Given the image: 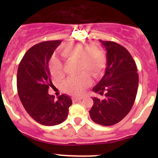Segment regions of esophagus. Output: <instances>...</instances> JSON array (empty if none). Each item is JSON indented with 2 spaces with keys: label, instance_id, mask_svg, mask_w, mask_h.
<instances>
[{
  "label": "esophagus",
  "instance_id": "obj_1",
  "mask_svg": "<svg viewBox=\"0 0 158 158\" xmlns=\"http://www.w3.org/2000/svg\"><path fill=\"white\" fill-rule=\"evenodd\" d=\"M81 99H82V97H73L72 100H73V102H77V101H78V100H81Z\"/></svg>",
  "mask_w": 158,
  "mask_h": 158
}]
</instances>
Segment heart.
I'll use <instances>...</instances> for the list:
<instances>
[{
	"label": "heart",
	"mask_w": 158,
	"mask_h": 158,
	"mask_svg": "<svg viewBox=\"0 0 158 158\" xmlns=\"http://www.w3.org/2000/svg\"><path fill=\"white\" fill-rule=\"evenodd\" d=\"M61 54L66 59L77 60L78 71H83L77 76L67 79L63 85L66 93L73 96H81L92 83L91 74L93 77L101 75L105 67V58L99 47L81 44H69L61 50ZM49 71L54 79L62 78L64 75L63 66L59 60L52 58L49 62Z\"/></svg>",
	"instance_id": "obj_1"
}]
</instances>
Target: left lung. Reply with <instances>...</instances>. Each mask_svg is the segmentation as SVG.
<instances>
[{
  "label": "left lung",
  "instance_id": "1",
  "mask_svg": "<svg viewBox=\"0 0 158 158\" xmlns=\"http://www.w3.org/2000/svg\"><path fill=\"white\" fill-rule=\"evenodd\" d=\"M107 54L105 73L93 89L104 100L93 97L89 111L92 120L102 126H111L121 121L131 111L136 98L139 74L129 51L115 42L102 41Z\"/></svg>",
  "mask_w": 158,
  "mask_h": 158
}]
</instances>
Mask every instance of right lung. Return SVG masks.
I'll return each mask as SVG.
<instances>
[{"label": "right lung", "mask_w": 158, "mask_h": 158, "mask_svg": "<svg viewBox=\"0 0 158 158\" xmlns=\"http://www.w3.org/2000/svg\"><path fill=\"white\" fill-rule=\"evenodd\" d=\"M61 40L46 41L25 53L17 71V91L25 110L39 123L54 126L65 120L72 105L69 96L62 94L54 100L48 94L53 85L48 62Z\"/></svg>", "instance_id": "1"}]
</instances>
